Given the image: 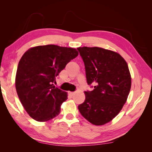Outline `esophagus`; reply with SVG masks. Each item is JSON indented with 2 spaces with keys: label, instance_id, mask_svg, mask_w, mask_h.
Returning a JSON list of instances; mask_svg holds the SVG:
<instances>
[{
  "label": "esophagus",
  "instance_id": "1",
  "mask_svg": "<svg viewBox=\"0 0 152 152\" xmlns=\"http://www.w3.org/2000/svg\"><path fill=\"white\" fill-rule=\"evenodd\" d=\"M68 94H69V95H70V96H73L75 93H74V92H69Z\"/></svg>",
  "mask_w": 152,
  "mask_h": 152
}]
</instances>
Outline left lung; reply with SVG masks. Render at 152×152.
<instances>
[{"mask_svg": "<svg viewBox=\"0 0 152 152\" xmlns=\"http://www.w3.org/2000/svg\"><path fill=\"white\" fill-rule=\"evenodd\" d=\"M85 66L88 85L85 101L78 106L81 115L94 125L110 122L119 114L127 101L132 77L126 61L119 53L93 47L77 48Z\"/></svg>", "mask_w": 152, "mask_h": 152, "instance_id": "left-lung-1", "label": "left lung"}]
</instances>
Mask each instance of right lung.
<instances>
[{"label": "right lung", "instance_id": "1", "mask_svg": "<svg viewBox=\"0 0 152 152\" xmlns=\"http://www.w3.org/2000/svg\"><path fill=\"white\" fill-rule=\"evenodd\" d=\"M78 55L75 48L56 45L35 46L23 55L17 70L15 88L24 109L33 119L45 122L60 114L68 93L53 83L66 64Z\"/></svg>", "mask_w": 152, "mask_h": 152}]
</instances>
